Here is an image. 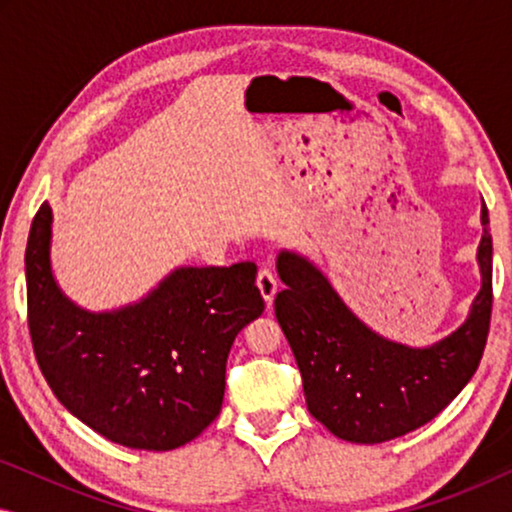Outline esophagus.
<instances>
[{
    "instance_id": "34e87169",
    "label": "esophagus",
    "mask_w": 512,
    "mask_h": 512,
    "mask_svg": "<svg viewBox=\"0 0 512 512\" xmlns=\"http://www.w3.org/2000/svg\"><path fill=\"white\" fill-rule=\"evenodd\" d=\"M256 284H258V289H261V296L265 298V303L270 305L272 300H275V293L279 289V282H277L275 272H272L270 268H261V270H258Z\"/></svg>"
}]
</instances>
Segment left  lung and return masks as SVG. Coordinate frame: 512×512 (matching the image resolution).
I'll return each instance as SVG.
<instances>
[{"label": "left lung", "mask_w": 512, "mask_h": 512, "mask_svg": "<svg viewBox=\"0 0 512 512\" xmlns=\"http://www.w3.org/2000/svg\"><path fill=\"white\" fill-rule=\"evenodd\" d=\"M482 289L452 335L417 349L391 342L354 317L307 258L282 251L275 298L279 326L303 375L310 415L333 436L384 443L431 422L480 366L492 319V235L482 205Z\"/></svg>", "instance_id": "obj_1"}]
</instances>
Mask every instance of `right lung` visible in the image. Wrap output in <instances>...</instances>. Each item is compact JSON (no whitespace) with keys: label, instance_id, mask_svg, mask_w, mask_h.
<instances>
[{"label":"right lung","instance_id":"obj_1","mask_svg":"<svg viewBox=\"0 0 512 512\" xmlns=\"http://www.w3.org/2000/svg\"><path fill=\"white\" fill-rule=\"evenodd\" d=\"M48 202L25 249L27 326L48 387L65 408L135 450L167 452L221 412L235 335L265 310L256 263L179 268L135 305L76 307L51 272Z\"/></svg>","mask_w":512,"mask_h":512}]
</instances>
